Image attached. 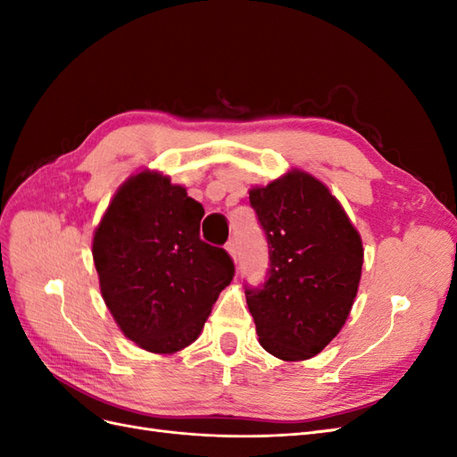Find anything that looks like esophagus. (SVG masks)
<instances>
[{
    "label": "esophagus",
    "instance_id": "1",
    "mask_svg": "<svg viewBox=\"0 0 457 457\" xmlns=\"http://www.w3.org/2000/svg\"><path fill=\"white\" fill-rule=\"evenodd\" d=\"M227 252L230 253L234 262H238V245H237V242H234V240L227 242Z\"/></svg>",
    "mask_w": 457,
    "mask_h": 457
}]
</instances>
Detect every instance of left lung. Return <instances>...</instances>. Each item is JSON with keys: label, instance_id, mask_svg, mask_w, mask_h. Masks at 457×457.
<instances>
[{"label": "left lung", "instance_id": "left-lung-1", "mask_svg": "<svg viewBox=\"0 0 457 457\" xmlns=\"http://www.w3.org/2000/svg\"><path fill=\"white\" fill-rule=\"evenodd\" d=\"M265 232V282L245 284L261 347L307 361L334 339L351 312L362 272V242L347 213L314 177L292 171L250 190Z\"/></svg>", "mask_w": 457, "mask_h": 457}]
</instances>
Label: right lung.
<instances>
[{
  "instance_id": "add662e5",
  "label": "right lung",
  "mask_w": 457,
  "mask_h": 457,
  "mask_svg": "<svg viewBox=\"0 0 457 457\" xmlns=\"http://www.w3.org/2000/svg\"><path fill=\"white\" fill-rule=\"evenodd\" d=\"M204 207L168 177L123 185L95 230L93 259L108 311L150 353L195 341L234 276L227 250L200 238Z\"/></svg>"
}]
</instances>
